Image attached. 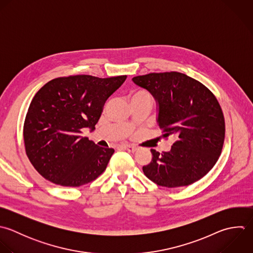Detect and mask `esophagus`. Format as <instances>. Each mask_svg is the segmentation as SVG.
Masks as SVG:
<instances>
[{"label":"esophagus","instance_id":"obj_1","mask_svg":"<svg viewBox=\"0 0 253 253\" xmlns=\"http://www.w3.org/2000/svg\"><path fill=\"white\" fill-rule=\"evenodd\" d=\"M122 148H124L126 151H128V152H130V153H134V152L137 151V147L132 146V145H125V146H123Z\"/></svg>","mask_w":253,"mask_h":253}]
</instances>
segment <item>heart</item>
Returning <instances> with one entry per match:
<instances>
[{
  "instance_id": "1",
  "label": "heart",
  "mask_w": 253,
  "mask_h": 253,
  "mask_svg": "<svg viewBox=\"0 0 253 253\" xmlns=\"http://www.w3.org/2000/svg\"><path fill=\"white\" fill-rule=\"evenodd\" d=\"M130 100H146L152 103L153 97L152 95L144 89H137L131 92L130 94Z\"/></svg>"
}]
</instances>
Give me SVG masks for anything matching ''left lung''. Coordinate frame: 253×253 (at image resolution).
<instances>
[{
    "instance_id": "8db88e82",
    "label": "left lung",
    "mask_w": 253,
    "mask_h": 253,
    "mask_svg": "<svg viewBox=\"0 0 253 253\" xmlns=\"http://www.w3.org/2000/svg\"><path fill=\"white\" fill-rule=\"evenodd\" d=\"M132 81L147 89L159 105L164 137L176 141L169 152H152L145 175L168 188L187 186L205 176L217 163L225 140V118L213 92L178 72L151 73Z\"/></svg>"
}]
</instances>
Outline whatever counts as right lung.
I'll return each instance as SVG.
<instances>
[{"label":"right lung","mask_w":253,"mask_h":253,"mask_svg":"<svg viewBox=\"0 0 253 253\" xmlns=\"http://www.w3.org/2000/svg\"><path fill=\"white\" fill-rule=\"evenodd\" d=\"M126 78L61 77L36 92L25 116L23 140L28 160L45 179L79 187L105 170L114 150L98 147L82 133L94 129L105 101Z\"/></svg>","instance_id":"add662e5"}]
</instances>
